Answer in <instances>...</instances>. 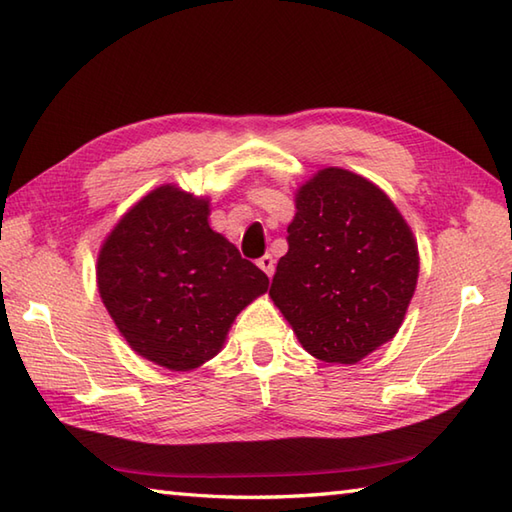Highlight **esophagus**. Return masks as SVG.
<instances>
[{"label": "esophagus", "instance_id": "esophagus-1", "mask_svg": "<svg viewBox=\"0 0 512 512\" xmlns=\"http://www.w3.org/2000/svg\"><path fill=\"white\" fill-rule=\"evenodd\" d=\"M258 267L263 269L269 278L274 276V271H276V260H274V256H271V254H265L263 258L258 260Z\"/></svg>", "mask_w": 512, "mask_h": 512}]
</instances>
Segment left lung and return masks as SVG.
<instances>
[{
    "label": "left lung",
    "mask_w": 512,
    "mask_h": 512,
    "mask_svg": "<svg viewBox=\"0 0 512 512\" xmlns=\"http://www.w3.org/2000/svg\"><path fill=\"white\" fill-rule=\"evenodd\" d=\"M289 252L269 295L302 348L357 363L399 333L418 280V245L372 181L328 166L295 190Z\"/></svg>",
    "instance_id": "1"
}]
</instances>
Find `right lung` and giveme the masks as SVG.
<instances>
[{
  "mask_svg": "<svg viewBox=\"0 0 512 512\" xmlns=\"http://www.w3.org/2000/svg\"><path fill=\"white\" fill-rule=\"evenodd\" d=\"M210 199L151 190L100 245V300L135 355L173 372L210 361L269 278L210 223Z\"/></svg>",
  "mask_w": 512,
  "mask_h": 512,
  "instance_id": "right-lung-1",
  "label": "right lung"
}]
</instances>
